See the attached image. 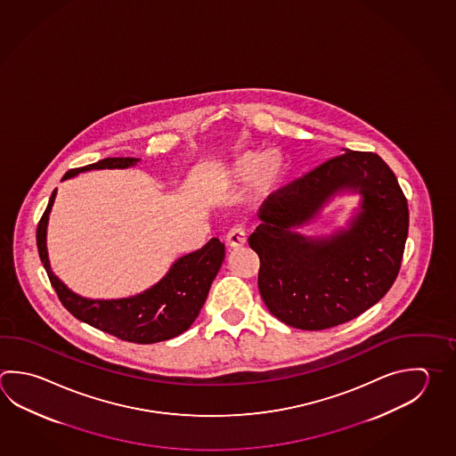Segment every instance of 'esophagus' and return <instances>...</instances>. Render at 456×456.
Listing matches in <instances>:
<instances>
[{"label":"esophagus","mask_w":456,"mask_h":456,"mask_svg":"<svg viewBox=\"0 0 456 456\" xmlns=\"http://www.w3.org/2000/svg\"><path fill=\"white\" fill-rule=\"evenodd\" d=\"M225 241H227V245H229L231 248L239 249L241 248V247H245V243H247V237H245L243 229L237 227V229H232L231 232L227 233Z\"/></svg>","instance_id":"esophagus-1"}]
</instances>
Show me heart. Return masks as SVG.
<instances>
[{
    "label": "heart",
    "mask_w": 456,
    "mask_h": 456,
    "mask_svg": "<svg viewBox=\"0 0 456 456\" xmlns=\"http://www.w3.org/2000/svg\"><path fill=\"white\" fill-rule=\"evenodd\" d=\"M287 177L289 164L281 151L245 150L209 172L205 183L208 189L216 191L239 189L249 183L253 198L263 203L279 197Z\"/></svg>",
    "instance_id": "heart-1"
}]
</instances>
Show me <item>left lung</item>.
Wrapping results in <instances>:
<instances>
[{
  "mask_svg": "<svg viewBox=\"0 0 456 456\" xmlns=\"http://www.w3.org/2000/svg\"><path fill=\"white\" fill-rule=\"evenodd\" d=\"M346 191L362 200L345 228L316 238L297 232ZM259 219L248 243L261 261L259 293L267 310L287 326L322 330L360 316L390 290L410 215L382 158L345 150L266 201Z\"/></svg>",
  "mask_w": 456,
  "mask_h": 456,
  "instance_id": "1",
  "label": "left lung"
}]
</instances>
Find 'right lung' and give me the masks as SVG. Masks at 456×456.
Instances as JSON below:
<instances>
[{
    "instance_id": "obj_1",
    "label": "right lung",
    "mask_w": 456,
    "mask_h": 456,
    "mask_svg": "<svg viewBox=\"0 0 456 456\" xmlns=\"http://www.w3.org/2000/svg\"><path fill=\"white\" fill-rule=\"evenodd\" d=\"M138 163V158H104L98 163L66 172L61 182L72 179L82 172L127 169ZM56 191L58 190L53 191L37 227V247L45 271L64 308L78 321L134 344H156L185 332L198 318L211 284L221 269L225 256L223 241L211 239L203 248L175 259L156 284L137 295L108 300L86 298L72 292L53 273L48 258L46 229Z\"/></svg>"
}]
</instances>
